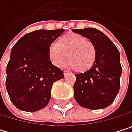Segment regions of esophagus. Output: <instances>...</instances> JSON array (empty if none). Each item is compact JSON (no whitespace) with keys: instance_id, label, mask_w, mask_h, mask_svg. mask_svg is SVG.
<instances>
[{"instance_id":"34e87169","label":"esophagus","mask_w":132,"mask_h":132,"mask_svg":"<svg viewBox=\"0 0 132 132\" xmlns=\"http://www.w3.org/2000/svg\"><path fill=\"white\" fill-rule=\"evenodd\" d=\"M68 73H69V72H67V71H64V72H63V74H64V76H66Z\"/></svg>"}]
</instances>
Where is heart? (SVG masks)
<instances>
[{"mask_svg": "<svg viewBox=\"0 0 132 132\" xmlns=\"http://www.w3.org/2000/svg\"><path fill=\"white\" fill-rule=\"evenodd\" d=\"M48 57L53 65L61 68L67 63L77 73L92 69L96 60V49L90 40L82 36L69 33L63 35L56 43L48 48Z\"/></svg>", "mask_w": 132, "mask_h": 132, "instance_id": "b5f03b06", "label": "heart"}]
</instances>
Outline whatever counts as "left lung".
<instances>
[{"label": "left lung", "mask_w": 132, "mask_h": 132, "mask_svg": "<svg viewBox=\"0 0 132 132\" xmlns=\"http://www.w3.org/2000/svg\"><path fill=\"white\" fill-rule=\"evenodd\" d=\"M72 31L88 38L96 49V60L92 69L75 74L74 98L82 107L92 110L105 109L113 102L120 89L121 66L119 50L97 29L89 27Z\"/></svg>", "instance_id": "left-lung-1"}]
</instances>
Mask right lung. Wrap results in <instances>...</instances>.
I'll return each mask as SVG.
<instances>
[{
    "label": "right lung",
    "mask_w": 132,
    "mask_h": 132,
    "mask_svg": "<svg viewBox=\"0 0 132 132\" xmlns=\"http://www.w3.org/2000/svg\"><path fill=\"white\" fill-rule=\"evenodd\" d=\"M64 29L38 30L18 40L7 66L6 88L13 105L25 112L46 106L53 84L64 77L63 71L52 64L48 48Z\"/></svg>",
    "instance_id": "1"
}]
</instances>
